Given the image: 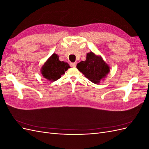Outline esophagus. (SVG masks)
<instances>
[{
  "instance_id": "34e87169",
  "label": "esophagus",
  "mask_w": 149,
  "mask_h": 149,
  "mask_svg": "<svg viewBox=\"0 0 149 149\" xmlns=\"http://www.w3.org/2000/svg\"><path fill=\"white\" fill-rule=\"evenodd\" d=\"M70 66L71 67H76V63H70Z\"/></svg>"
}]
</instances>
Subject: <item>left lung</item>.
<instances>
[{
  "label": "left lung",
  "mask_w": 149,
  "mask_h": 149,
  "mask_svg": "<svg viewBox=\"0 0 149 149\" xmlns=\"http://www.w3.org/2000/svg\"><path fill=\"white\" fill-rule=\"evenodd\" d=\"M77 69L90 81L99 84L104 80L110 72V67L100 55L91 52L86 54L85 61H81L76 65Z\"/></svg>",
  "instance_id": "8db88e82"
}]
</instances>
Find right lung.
Listing matches in <instances>:
<instances>
[{"mask_svg":"<svg viewBox=\"0 0 149 149\" xmlns=\"http://www.w3.org/2000/svg\"><path fill=\"white\" fill-rule=\"evenodd\" d=\"M68 68H70L69 64L60 61L58 55L53 53L45 62L40 71L44 78L51 81H55L60 79Z\"/></svg>","mask_w":149,"mask_h":149,"instance_id":"obj_1","label":"right lung"}]
</instances>
